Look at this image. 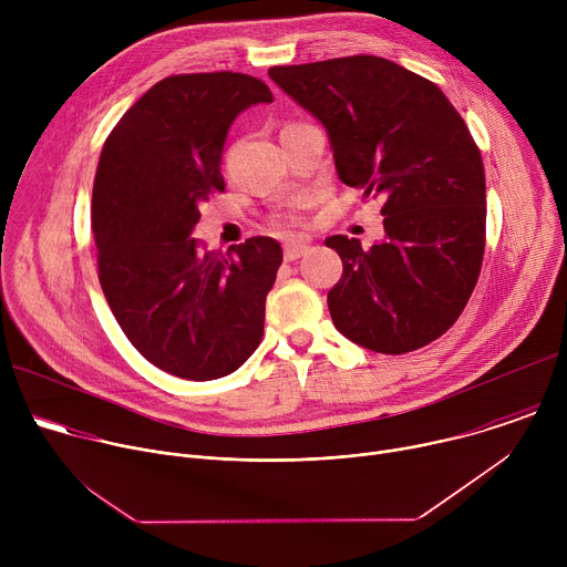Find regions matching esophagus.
Here are the masks:
<instances>
[{"mask_svg":"<svg viewBox=\"0 0 567 567\" xmlns=\"http://www.w3.org/2000/svg\"><path fill=\"white\" fill-rule=\"evenodd\" d=\"M307 251H309L307 241H300V239L289 241V245H285V260H287V262H293V260L302 258Z\"/></svg>","mask_w":567,"mask_h":567,"instance_id":"obj_1","label":"esophagus"}]
</instances>
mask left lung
I'll use <instances>...</instances> for the list:
<instances>
[{"mask_svg":"<svg viewBox=\"0 0 567 567\" xmlns=\"http://www.w3.org/2000/svg\"><path fill=\"white\" fill-rule=\"evenodd\" d=\"M274 83L328 132L339 179L383 197V239L332 235L343 260L330 289L334 328L403 354L442 337L477 282L484 168L462 116L431 80L377 55L271 66Z\"/></svg>","mask_w":567,"mask_h":567,"instance_id":"obj_1","label":"left lung"}]
</instances>
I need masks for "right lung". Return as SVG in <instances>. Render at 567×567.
<instances>
[{"mask_svg": "<svg viewBox=\"0 0 567 567\" xmlns=\"http://www.w3.org/2000/svg\"><path fill=\"white\" fill-rule=\"evenodd\" d=\"M271 101L247 73L171 75L103 145L92 197L101 287L130 343L175 377H226L260 346L280 245L260 235L219 254L193 230L199 204L224 190L219 164L233 121Z\"/></svg>", "mask_w": 567, "mask_h": 567, "instance_id": "1", "label": "right lung"}]
</instances>
